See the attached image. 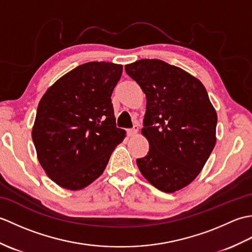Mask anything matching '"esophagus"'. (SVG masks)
<instances>
[{
    "mask_svg": "<svg viewBox=\"0 0 252 252\" xmlns=\"http://www.w3.org/2000/svg\"><path fill=\"white\" fill-rule=\"evenodd\" d=\"M137 132H138V127L137 126H135L133 129L127 130V134H129V136H135L137 134Z\"/></svg>",
    "mask_w": 252,
    "mask_h": 252,
    "instance_id": "obj_1",
    "label": "esophagus"
}]
</instances>
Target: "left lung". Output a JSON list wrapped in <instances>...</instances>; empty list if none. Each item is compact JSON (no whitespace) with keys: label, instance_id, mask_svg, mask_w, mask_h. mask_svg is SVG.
<instances>
[{"label":"left lung","instance_id":"1","mask_svg":"<svg viewBox=\"0 0 252 252\" xmlns=\"http://www.w3.org/2000/svg\"><path fill=\"white\" fill-rule=\"evenodd\" d=\"M146 95L142 135L149 152L136 163L159 190L184 189L200 173L216 146L218 116L203 84L180 67L140 60L125 67Z\"/></svg>","mask_w":252,"mask_h":252}]
</instances>
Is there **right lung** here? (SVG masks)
<instances>
[{"label":"right lung","mask_w":252,"mask_h":252,"mask_svg":"<svg viewBox=\"0 0 252 252\" xmlns=\"http://www.w3.org/2000/svg\"><path fill=\"white\" fill-rule=\"evenodd\" d=\"M122 69L114 63H83L51 85L37 105L31 133L36 157L63 189L80 190L93 183L125 140L110 99Z\"/></svg>","instance_id":"obj_1"}]
</instances>
